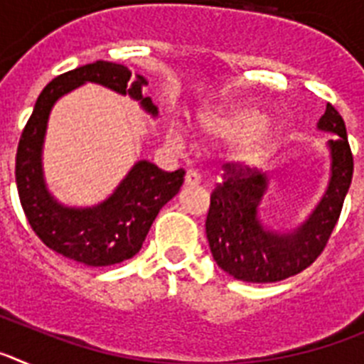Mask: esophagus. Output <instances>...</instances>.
Here are the masks:
<instances>
[{
    "label": "esophagus",
    "instance_id": "obj_1",
    "mask_svg": "<svg viewBox=\"0 0 364 364\" xmlns=\"http://www.w3.org/2000/svg\"><path fill=\"white\" fill-rule=\"evenodd\" d=\"M184 184L188 186V188H195V186L200 184V175H198L197 171H193V169H189V171L186 173Z\"/></svg>",
    "mask_w": 364,
    "mask_h": 364
}]
</instances>
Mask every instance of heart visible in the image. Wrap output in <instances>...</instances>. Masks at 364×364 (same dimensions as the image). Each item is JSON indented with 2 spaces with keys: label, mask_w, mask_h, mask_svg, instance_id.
Here are the masks:
<instances>
[{
  "label": "heart",
  "mask_w": 364,
  "mask_h": 364,
  "mask_svg": "<svg viewBox=\"0 0 364 364\" xmlns=\"http://www.w3.org/2000/svg\"><path fill=\"white\" fill-rule=\"evenodd\" d=\"M262 117L260 112L253 107H230L222 111L211 112L202 117L200 124L210 133L217 138H237L239 140L231 147V160L239 162L242 166H259L264 160H268L279 146V131L273 125L261 124ZM169 138L175 144L184 140V134L178 125H171Z\"/></svg>",
  "instance_id": "1"
}]
</instances>
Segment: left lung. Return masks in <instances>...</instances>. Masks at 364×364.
<instances>
[{
    "label": "left lung",
    "instance_id": "1",
    "mask_svg": "<svg viewBox=\"0 0 364 364\" xmlns=\"http://www.w3.org/2000/svg\"><path fill=\"white\" fill-rule=\"evenodd\" d=\"M317 127L337 134L336 140H328L332 175L317 208L290 233L269 230L259 218L268 175L240 164L224 166V182L211 193L205 235L218 268L237 281H282L306 269L323 253L352 182L353 156L345 120L332 104L326 105Z\"/></svg>",
    "mask_w": 364,
    "mask_h": 364
}]
</instances>
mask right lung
<instances>
[{
  "label": "right lung",
  "mask_w": 364,
  "mask_h": 364,
  "mask_svg": "<svg viewBox=\"0 0 364 364\" xmlns=\"http://www.w3.org/2000/svg\"><path fill=\"white\" fill-rule=\"evenodd\" d=\"M87 82L100 83L140 102L151 117L159 114L144 98V76L131 82V70L120 63L95 62L60 74L38 96L16 153V184L32 231L53 252L85 266H111L136 255L159 211L180 191L184 169L167 173L147 160L131 167L111 197L92 208H69L45 186L41 149L50 109L58 98Z\"/></svg>",
  "instance_id": "add662e5"
}]
</instances>
